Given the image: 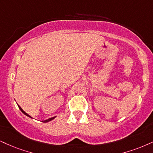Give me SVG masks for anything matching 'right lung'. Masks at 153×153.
Here are the masks:
<instances>
[{
  "label": "right lung",
  "instance_id": "obj_1",
  "mask_svg": "<svg viewBox=\"0 0 153 153\" xmlns=\"http://www.w3.org/2000/svg\"><path fill=\"white\" fill-rule=\"evenodd\" d=\"M18 107H19V108H20V111H22V113H23V114H24L25 115H26V116H28V117H30V118H32V117H31L30 116H29V115H28V114H27V113H25V111H24L23 110H22V109L21 108V107H20V105H18ZM54 118H55V117H52V118H49V119H48V120H42V122H43V123H47V122H49V121H50V120H53Z\"/></svg>",
  "mask_w": 153,
  "mask_h": 153
}]
</instances>
